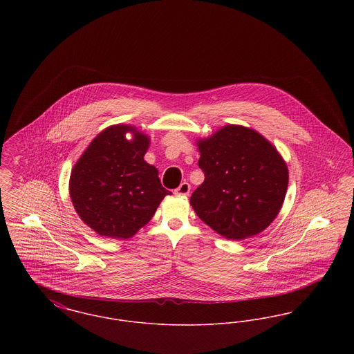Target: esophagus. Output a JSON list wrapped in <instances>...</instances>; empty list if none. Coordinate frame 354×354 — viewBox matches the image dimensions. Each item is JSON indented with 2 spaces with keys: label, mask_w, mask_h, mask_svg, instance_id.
<instances>
[{
  "label": "esophagus",
  "mask_w": 354,
  "mask_h": 354,
  "mask_svg": "<svg viewBox=\"0 0 354 354\" xmlns=\"http://www.w3.org/2000/svg\"><path fill=\"white\" fill-rule=\"evenodd\" d=\"M189 189H191V185H188L187 182H183L182 185L175 189V194L176 195H188Z\"/></svg>",
  "instance_id": "esophagus-1"
}]
</instances>
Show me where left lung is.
<instances>
[{"label": "left lung", "instance_id": "obj_1", "mask_svg": "<svg viewBox=\"0 0 354 354\" xmlns=\"http://www.w3.org/2000/svg\"><path fill=\"white\" fill-rule=\"evenodd\" d=\"M198 146L204 182L189 199L196 215L231 240L264 231L280 212L288 188L280 153L264 136L235 124Z\"/></svg>", "mask_w": 354, "mask_h": 354}]
</instances>
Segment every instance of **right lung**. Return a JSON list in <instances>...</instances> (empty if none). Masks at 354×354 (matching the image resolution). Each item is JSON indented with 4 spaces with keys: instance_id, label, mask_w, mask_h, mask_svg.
<instances>
[{
    "instance_id": "obj_1",
    "label": "right lung",
    "mask_w": 354,
    "mask_h": 354,
    "mask_svg": "<svg viewBox=\"0 0 354 354\" xmlns=\"http://www.w3.org/2000/svg\"><path fill=\"white\" fill-rule=\"evenodd\" d=\"M133 133L127 141L125 134ZM150 139L133 126L103 130L70 175V198L84 223L98 235L127 239L151 220L167 191L158 169L145 162Z\"/></svg>"
}]
</instances>
